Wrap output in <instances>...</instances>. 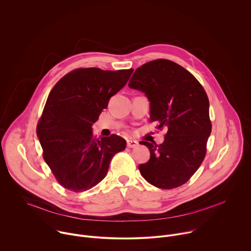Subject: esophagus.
I'll use <instances>...</instances> for the list:
<instances>
[{
	"instance_id": "1",
	"label": "esophagus",
	"mask_w": 251,
	"mask_h": 251,
	"mask_svg": "<svg viewBox=\"0 0 251 251\" xmlns=\"http://www.w3.org/2000/svg\"><path fill=\"white\" fill-rule=\"evenodd\" d=\"M138 145V142L135 140H126V146L128 148H135Z\"/></svg>"
}]
</instances>
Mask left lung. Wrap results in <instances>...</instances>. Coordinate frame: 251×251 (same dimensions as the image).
<instances>
[{"mask_svg": "<svg viewBox=\"0 0 251 251\" xmlns=\"http://www.w3.org/2000/svg\"><path fill=\"white\" fill-rule=\"evenodd\" d=\"M128 86L147 96L150 122L168 129L160 145L141 141L150 151L148 162L138 167L141 176L163 189L182 185L202 164L212 129L204 88L188 71L165 59L136 69Z\"/></svg>", "mask_w": 251, "mask_h": 251, "instance_id": "8db88e82", "label": "left lung"}]
</instances>
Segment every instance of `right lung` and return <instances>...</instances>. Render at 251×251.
<instances>
[{
    "instance_id": "obj_1",
    "label": "right lung",
    "mask_w": 251,
    "mask_h": 251,
    "mask_svg": "<svg viewBox=\"0 0 251 251\" xmlns=\"http://www.w3.org/2000/svg\"><path fill=\"white\" fill-rule=\"evenodd\" d=\"M132 72L76 69L51 90L36 132L45 162L65 188H92L106 176L115 154L126 149V142L119 135L95 138L92 125Z\"/></svg>"
}]
</instances>
